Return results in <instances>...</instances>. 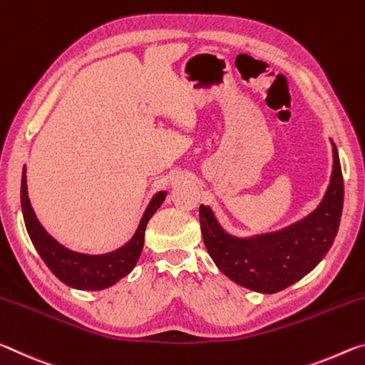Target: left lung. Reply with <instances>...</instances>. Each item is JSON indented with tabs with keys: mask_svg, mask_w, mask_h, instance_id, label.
Returning a JSON list of instances; mask_svg holds the SVG:
<instances>
[{
	"mask_svg": "<svg viewBox=\"0 0 365 365\" xmlns=\"http://www.w3.org/2000/svg\"><path fill=\"white\" fill-rule=\"evenodd\" d=\"M324 199L312 213L286 228L237 237L226 232L210 207L200 205V228L208 254L220 270L244 288L273 294L312 272L331 247L343 212L344 186L336 145Z\"/></svg>",
	"mask_w": 365,
	"mask_h": 365,
	"instance_id": "8db88e82",
	"label": "left lung"
}]
</instances>
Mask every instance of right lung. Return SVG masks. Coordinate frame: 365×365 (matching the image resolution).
Listing matches in <instances>:
<instances>
[{
    "label": "right lung",
    "instance_id": "add662e5",
    "mask_svg": "<svg viewBox=\"0 0 365 365\" xmlns=\"http://www.w3.org/2000/svg\"><path fill=\"white\" fill-rule=\"evenodd\" d=\"M165 197L166 190H160V192L152 197L150 204H148L142 215L140 223L137 226L134 236L123 247L101 255L81 254L59 244L40 225L37 217H35L31 200H29L26 166L22 170L21 205L24 222H26V228L29 236H31V241L51 273L58 279H61L64 284L76 289L100 291L110 288V286L126 277L128 273L133 272L143 249V236H145L148 220L163 204Z\"/></svg>",
    "mask_w": 365,
    "mask_h": 365
}]
</instances>
